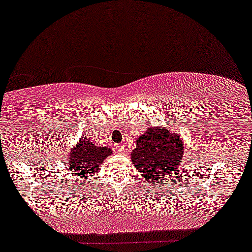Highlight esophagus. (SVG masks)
Segmentation results:
<instances>
[{
	"label": "esophagus",
	"instance_id": "1",
	"mask_svg": "<svg viewBox=\"0 0 252 252\" xmlns=\"http://www.w3.org/2000/svg\"><path fill=\"white\" fill-rule=\"evenodd\" d=\"M116 149H117V150H118V152H121V153H124V152H125V149H124V148H123V145H121V144H119V145H116Z\"/></svg>",
	"mask_w": 252,
	"mask_h": 252
}]
</instances>
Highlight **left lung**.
Listing matches in <instances>:
<instances>
[{"instance_id":"1","label":"left lung","mask_w":252,"mask_h":252,"mask_svg":"<svg viewBox=\"0 0 252 252\" xmlns=\"http://www.w3.org/2000/svg\"><path fill=\"white\" fill-rule=\"evenodd\" d=\"M184 144L178 134L168 129L149 128L137 139L131 161L145 183H158L175 172L181 162Z\"/></svg>"}]
</instances>
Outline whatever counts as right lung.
I'll return each mask as SVG.
<instances>
[{
  "label": "right lung",
  "mask_w": 252,
  "mask_h": 252,
  "mask_svg": "<svg viewBox=\"0 0 252 252\" xmlns=\"http://www.w3.org/2000/svg\"><path fill=\"white\" fill-rule=\"evenodd\" d=\"M113 153L109 148H98L89 138H82L68 156V168L76 177L88 178L94 175L100 164Z\"/></svg>",
  "instance_id": "add662e5"
}]
</instances>
